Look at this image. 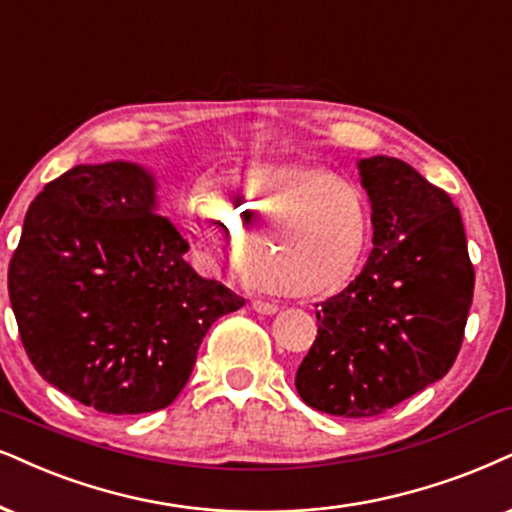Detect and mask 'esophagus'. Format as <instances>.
<instances>
[{
    "label": "esophagus",
    "instance_id": "obj_1",
    "mask_svg": "<svg viewBox=\"0 0 512 512\" xmlns=\"http://www.w3.org/2000/svg\"><path fill=\"white\" fill-rule=\"evenodd\" d=\"M252 309L260 314H276L278 312V304L267 302V300H252Z\"/></svg>",
    "mask_w": 512,
    "mask_h": 512
}]
</instances>
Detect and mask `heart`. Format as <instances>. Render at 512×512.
<instances>
[{"instance_id":"obj_1","label":"heart","mask_w":512,"mask_h":512,"mask_svg":"<svg viewBox=\"0 0 512 512\" xmlns=\"http://www.w3.org/2000/svg\"><path fill=\"white\" fill-rule=\"evenodd\" d=\"M184 224L208 257L231 231L245 239L243 267L281 295H316L349 281L364 257L371 217L354 181L307 163H260L193 193Z\"/></svg>"}]
</instances>
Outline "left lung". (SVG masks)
<instances>
[{"instance_id": "left-lung-1", "label": "left lung", "mask_w": 512, "mask_h": 512, "mask_svg": "<svg viewBox=\"0 0 512 512\" xmlns=\"http://www.w3.org/2000/svg\"><path fill=\"white\" fill-rule=\"evenodd\" d=\"M373 250L342 293L321 302L319 335L295 387L304 404L342 418L385 413L454 366L475 269L449 193L390 155L361 158Z\"/></svg>"}]
</instances>
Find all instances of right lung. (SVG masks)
I'll use <instances>...</instances> for the list:
<instances>
[{
    "instance_id": "add662e5",
    "label": "right lung",
    "mask_w": 512,
    "mask_h": 512,
    "mask_svg": "<svg viewBox=\"0 0 512 512\" xmlns=\"http://www.w3.org/2000/svg\"><path fill=\"white\" fill-rule=\"evenodd\" d=\"M155 191L137 163L75 165L32 200L9 264L32 366L113 416L170 406L212 323L245 304L184 260L189 243Z\"/></svg>"
}]
</instances>
